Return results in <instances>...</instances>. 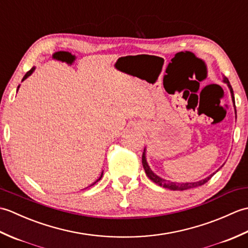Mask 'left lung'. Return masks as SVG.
Listing matches in <instances>:
<instances>
[{
  "label": "left lung",
  "mask_w": 248,
  "mask_h": 248,
  "mask_svg": "<svg viewBox=\"0 0 248 248\" xmlns=\"http://www.w3.org/2000/svg\"><path fill=\"white\" fill-rule=\"evenodd\" d=\"M224 82L228 84V87L230 89V93H231V97H232V101L234 102V96H233V91H232V87H231L230 83L228 81L227 78H224ZM141 163H143V166H144V170H145V172L147 177H148L151 181H154L155 183L159 184L160 186H163L165 188H170V189H172V191H186V189H188V188H194V187H197V186H203L204 183H207L210 179H211L213 177V175L209 176L207 178H204L203 180H200V181H197V182H187V183H178V182H170V181H166L164 180V179L160 178L159 176H156L155 173H154V171H152L148 164H147L146 162V156H145V151L143 152V156H141Z\"/></svg>",
  "instance_id": "8db88e82"
}]
</instances>
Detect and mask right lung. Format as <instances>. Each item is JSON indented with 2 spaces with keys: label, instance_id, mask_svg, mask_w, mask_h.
I'll list each match as a JSON object with an SVG mask.
<instances>
[{
  "label": "right lung",
  "instance_id": "right-lung-1",
  "mask_svg": "<svg viewBox=\"0 0 248 248\" xmlns=\"http://www.w3.org/2000/svg\"><path fill=\"white\" fill-rule=\"evenodd\" d=\"M34 70H35V67H33V68H31V70H29L28 72H26V73H25V76H24V77H23V78H22V81H23V80H25V78H28L29 76H31V73H33V71H34ZM18 88H19V86H18ZM101 178H102V175H101V177H100V178L98 179V180H97L96 182H98V181H99V180H100V179H101ZM96 182H94V183H96ZM94 183H93V184H94Z\"/></svg>",
  "mask_w": 248,
  "mask_h": 248
}]
</instances>
